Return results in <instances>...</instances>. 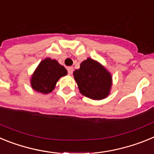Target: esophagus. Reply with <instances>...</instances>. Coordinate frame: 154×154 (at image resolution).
<instances>
[{
    "instance_id": "obj_1",
    "label": "esophagus",
    "mask_w": 154,
    "mask_h": 154,
    "mask_svg": "<svg viewBox=\"0 0 154 154\" xmlns=\"http://www.w3.org/2000/svg\"><path fill=\"white\" fill-rule=\"evenodd\" d=\"M68 72H69V75H72L73 73V67H69L68 68Z\"/></svg>"
}]
</instances>
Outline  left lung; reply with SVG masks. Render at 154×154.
<instances>
[{"label": "left lung", "instance_id": "1", "mask_svg": "<svg viewBox=\"0 0 154 154\" xmlns=\"http://www.w3.org/2000/svg\"><path fill=\"white\" fill-rule=\"evenodd\" d=\"M82 95L93 100H102L110 94L112 85L111 73L105 66L91 58L80 64L73 72Z\"/></svg>", "mask_w": 154, "mask_h": 154}]
</instances>
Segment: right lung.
I'll list each match as a JSON object with an SVG mask.
<instances>
[{
    "label": "right lung",
    "instance_id": "obj_1",
    "mask_svg": "<svg viewBox=\"0 0 154 154\" xmlns=\"http://www.w3.org/2000/svg\"><path fill=\"white\" fill-rule=\"evenodd\" d=\"M67 74L66 69L58 63V61L46 58L39 63L31 75V86L38 92L50 93L55 89L59 79Z\"/></svg>",
    "mask_w": 154,
    "mask_h": 154
}]
</instances>
